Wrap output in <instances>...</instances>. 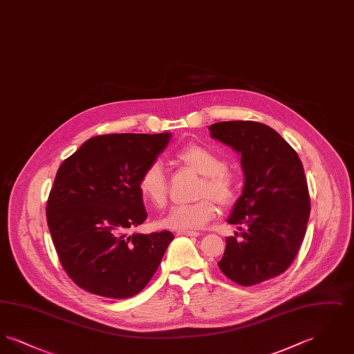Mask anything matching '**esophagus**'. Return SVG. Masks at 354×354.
<instances>
[{"label": "esophagus", "instance_id": "34e87169", "mask_svg": "<svg viewBox=\"0 0 354 354\" xmlns=\"http://www.w3.org/2000/svg\"><path fill=\"white\" fill-rule=\"evenodd\" d=\"M176 235L194 236V237H198L201 234H199V232H196V231H178V232H176Z\"/></svg>", "mask_w": 354, "mask_h": 354}]
</instances>
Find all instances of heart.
I'll use <instances>...</instances> for the list:
<instances>
[{"label": "heart", "instance_id": "heart-1", "mask_svg": "<svg viewBox=\"0 0 354 354\" xmlns=\"http://www.w3.org/2000/svg\"><path fill=\"white\" fill-rule=\"evenodd\" d=\"M175 160L201 175L196 188V196L201 199L189 204L174 205L158 224L178 231L201 230L216 218V203L221 207H228L235 202L239 194V176L235 169L227 166L219 152L202 145L192 143L182 147L175 153ZM138 187L143 199L153 207L160 208L166 204L169 183L160 162L155 160L143 169Z\"/></svg>", "mask_w": 354, "mask_h": 354}]
</instances>
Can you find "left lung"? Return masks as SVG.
Segmentation results:
<instances>
[{
  "mask_svg": "<svg viewBox=\"0 0 354 354\" xmlns=\"http://www.w3.org/2000/svg\"><path fill=\"white\" fill-rule=\"evenodd\" d=\"M211 136L241 153L244 188L230 224L241 234L225 240L218 266L236 284L256 286L286 272L303 243L310 198L297 152L270 126L218 122Z\"/></svg>",
  "mask_w": 354,
  "mask_h": 354,
  "instance_id": "1",
  "label": "left lung"
}]
</instances>
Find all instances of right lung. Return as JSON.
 I'll return each instance as SVG.
<instances>
[{
  "mask_svg": "<svg viewBox=\"0 0 354 354\" xmlns=\"http://www.w3.org/2000/svg\"><path fill=\"white\" fill-rule=\"evenodd\" d=\"M169 136L98 135L59 166L46 219L59 263L80 288L127 299L158 270L174 235L127 232L147 219L139 178L167 147Z\"/></svg>",
  "mask_w": 354,
  "mask_h": 354,
  "instance_id": "add662e5",
  "label": "right lung"
}]
</instances>
